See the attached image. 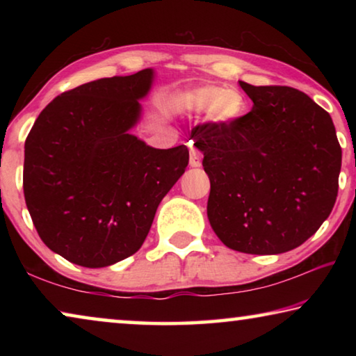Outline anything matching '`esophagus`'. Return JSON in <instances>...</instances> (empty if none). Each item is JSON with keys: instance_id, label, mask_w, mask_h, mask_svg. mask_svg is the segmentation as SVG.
I'll list each match as a JSON object with an SVG mask.
<instances>
[{"instance_id": "34e87169", "label": "esophagus", "mask_w": 356, "mask_h": 356, "mask_svg": "<svg viewBox=\"0 0 356 356\" xmlns=\"http://www.w3.org/2000/svg\"><path fill=\"white\" fill-rule=\"evenodd\" d=\"M201 161H202V154L196 147H190V165L193 168H197L201 166Z\"/></svg>"}]
</instances>
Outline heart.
<instances>
[{
    "label": "heart",
    "instance_id": "heart-1",
    "mask_svg": "<svg viewBox=\"0 0 356 356\" xmlns=\"http://www.w3.org/2000/svg\"><path fill=\"white\" fill-rule=\"evenodd\" d=\"M177 108L185 113L204 114L216 124H231L243 116L246 102L237 89H225L222 86H201L184 92L177 97Z\"/></svg>",
    "mask_w": 356,
    "mask_h": 356
}]
</instances>
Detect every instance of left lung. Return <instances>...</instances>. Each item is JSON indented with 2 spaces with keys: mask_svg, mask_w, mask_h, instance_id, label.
I'll list each match as a JSON object with an SVG mask.
<instances>
[{
  "mask_svg": "<svg viewBox=\"0 0 356 356\" xmlns=\"http://www.w3.org/2000/svg\"><path fill=\"white\" fill-rule=\"evenodd\" d=\"M238 83L254 104L251 111L191 130L210 179L207 216L227 248L280 254L328 218L342 150L331 116L305 92Z\"/></svg>",
  "mask_w": 356,
  "mask_h": 356,
  "instance_id": "obj_1",
  "label": "left lung"
}]
</instances>
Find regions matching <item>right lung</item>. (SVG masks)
I'll list each match as a JSON object with an SVG mask.
<instances>
[{"label":"right lung","mask_w":356,"mask_h":356,"mask_svg":"<svg viewBox=\"0 0 356 356\" xmlns=\"http://www.w3.org/2000/svg\"><path fill=\"white\" fill-rule=\"evenodd\" d=\"M154 70L63 92L25 141L23 191L39 237L81 267H108L141 248L156 207L188 165V149H154L130 134Z\"/></svg>","instance_id":"add662e5"}]
</instances>
